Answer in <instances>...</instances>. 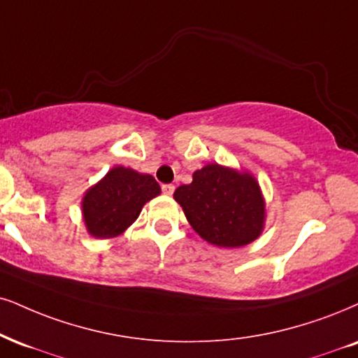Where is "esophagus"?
Returning a JSON list of instances; mask_svg holds the SVG:
<instances>
[{"mask_svg":"<svg viewBox=\"0 0 358 358\" xmlns=\"http://www.w3.org/2000/svg\"><path fill=\"white\" fill-rule=\"evenodd\" d=\"M162 192L164 194H167V196H172V194H174V186H172V184H162Z\"/></svg>","mask_w":358,"mask_h":358,"instance_id":"1","label":"esophagus"}]
</instances>
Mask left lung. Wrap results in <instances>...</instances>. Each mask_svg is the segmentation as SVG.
<instances>
[{"label": "left lung", "mask_w": 358, "mask_h": 358, "mask_svg": "<svg viewBox=\"0 0 358 358\" xmlns=\"http://www.w3.org/2000/svg\"><path fill=\"white\" fill-rule=\"evenodd\" d=\"M174 199L202 239L217 247H242L257 239L264 224V199L249 174L209 164L192 182L176 189Z\"/></svg>", "instance_id": "left-lung-1"}]
</instances>
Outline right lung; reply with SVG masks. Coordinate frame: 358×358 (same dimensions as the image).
I'll list each match as a JSON object with an SVG mask.
<instances>
[{"label": "right lung", "instance_id": "add662e5", "mask_svg": "<svg viewBox=\"0 0 358 358\" xmlns=\"http://www.w3.org/2000/svg\"><path fill=\"white\" fill-rule=\"evenodd\" d=\"M159 194L161 187L152 176L121 166L114 167L86 192L83 214L87 231L99 239L119 236L139 217L145 202Z\"/></svg>", "mask_w": 358, "mask_h": 358}]
</instances>
